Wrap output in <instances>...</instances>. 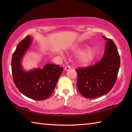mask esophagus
<instances>
[{
	"label": "esophagus",
	"instance_id": "34e87169",
	"mask_svg": "<svg viewBox=\"0 0 132 132\" xmlns=\"http://www.w3.org/2000/svg\"><path fill=\"white\" fill-rule=\"evenodd\" d=\"M71 69V68L70 66H66L64 67V70H66V71L69 70Z\"/></svg>",
	"mask_w": 132,
	"mask_h": 132
}]
</instances>
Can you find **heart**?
Segmentation results:
<instances>
[{
    "mask_svg": "<svg viewBox=\"0 0 132 132\" xmlns=\"http://www.w3.org/2000/svg\"><path fill=\"white\" fill-rule=\"evenodd\" d=\"M85 45H75L72 48V51L75 53L81 52ZM95 51L93 48H89L84 51L78 57V62L82 66H86L90 64L94 59Z\"/></svg>",
    "mask_w": 132,
    "mask_h": 132,
    "instance_id": "obj_1",
    "label": "heart"
}]
</instances>
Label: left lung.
<instances>
[{
  "mask_svg": "<svg viewBox=\"0 0 132 132\" xmlns=\"http://www.w3.org/2000/svg\"><path fill=\"white\" fill-rule=\"evenodd\" d=\"M107 40L101 61L87 68L76 69L77 87L80 94L87 98L106 94L113 87L120 67V56L117 46L111 39Z\"/></svg>",
  "mask_w": 132,
  "mask_h": 132,
  "instance_id": "left-lung-1",
  "label": "left lung"
}]
</instances>
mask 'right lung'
Segmentation results:
<instances>
[{"instance_id": "obj_1", "label": "right lung", "mask_w": 132, "mask_h": 132, "mask_svg": "<svg viewBox=\"0 0 132 132\" xmlns=\"http://www.w3.org/2000/svg\"><path fill=\"white\" fill-rule=\"evenodd\" d=\"M32 43L28 35L17 45L12 59V71L14 84L20 93L34 100L47 99L52 94L63 68L48 63L43 69L26 71L21 61Z\"/></svg>"}]
</instances>
